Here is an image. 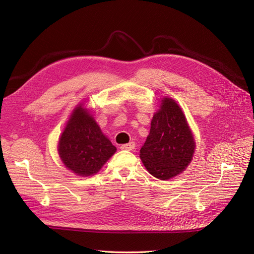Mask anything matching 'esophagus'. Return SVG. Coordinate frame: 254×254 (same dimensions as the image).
<instances>
[{
  "label": "esophagus",
  "mask_w": 254,
  "mask_h": 254,
  "mask_svg": "<svg viewBox=\"0 0 254 254\" xmlns=\"http://www.w3.org/2000/svg\"><path fill=\"white\" fill-rule=\"evenodd\" d=\"M135 147V143L134 142H130L128 144H123L121 145V149L122 150H132Z\"/></svg>",
  "instance_id": "obj_1"
}]
</instances>
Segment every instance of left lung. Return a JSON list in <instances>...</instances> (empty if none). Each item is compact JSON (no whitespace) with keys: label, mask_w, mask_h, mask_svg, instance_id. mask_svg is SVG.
I'll return each mask as SVG.
<instances>
[{"label":"left lung","mask_w":254,"mask_h":254,"mask_svg":"<svg viewBox=\"0 0 254 254\" xmlns=\"http://www.w3.org/2000/svg\"><path fill=\"white\" fill-rule=\"evenodd\" d=\"M150 125L140 158L153 177L171 179L183 172L193 158V134L181 108L172 98L163 99Z\"/></svg>","instance_id":"left-lung-1"}]
</instances>
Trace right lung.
I'll list each match as a JSON object with an SVG mask.
<instances>
[{"label":"right lung","instance_id":"obj_1","mask_svg":"<svg viewBox=\"0 0 254 254\" xmlns=\"http://www.w3.org/2000/svg\"><path fill=\"white\" fill-rule=\"evenodd\" d=\"M58 151L68 170L86 177L101 170L117 147L104 135L92 115L79 106L60 136Z\"/></svg>","mask_w":254,"mask_h":254}]
</instances>
